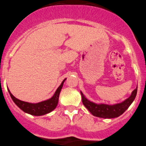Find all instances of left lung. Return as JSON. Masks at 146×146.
<instances>
[{
	"mask_svg": "<svg viewBox=\"0 0 146 146\" xmlns=\"http://www.w3.org/2000/svg\"><path fill=\"white\" fill-rule=\"evenodd\" d=\"M137 92V87L133 91L129 98H127L122 103H117L114 105H108V104H103V103L97 104L88 100L85 96L83 95L82 92H80V94L82 96V102L83 105L85 106L86 108L93 115L98 117L111 119V118L117 117L125 111V110L130 106L131 104L134 101V100L135 99Z\"/></svg>",
	"mask_w": 146,
	"mask_h": 146,
	"instance_id": "8db88e82",
	"label": "left lung"
}]
</instances>
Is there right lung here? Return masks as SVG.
<instances>
[{
	"instance_id": "right-lung-1",
	"label": "right lung",
	"mask_w": 146,
	"mask_h": 146,
	"mask_svg": "<svg viewBox=\"0 0 146 146\" xmlns=\"http://www.w3.org/2000/svg\"><path fill=\"white\" fill-rule=\"evenodd\" d=\"M66 80V79L63 80V82L60 85V86L58 88V89L56 90L54 95L52 96L50 99L46 100H44V101L40 102V103H27V102L20 100L17 99V98H15L12 95L10 91H8L14 103H15L16 105L19 107L21 110L23 111L26 113H27V114H31V115H44V114H46L48 113H49V112L52 111L55 109L56 106H58L60 93V91L62 89V87H63V83H64Z\"/></svg>"
}]
</instances>
